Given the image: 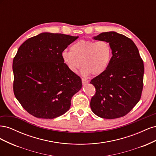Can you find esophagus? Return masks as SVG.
<instances>
[{"label":"esophagus","mask_w":156,"mask_h":156,"mask_svg":"<svg viewBox=\"0 0 156 156\" xmlns=\"http://www.w3.org/2000/svg\"><path fill=\"white\" fill-rule=\"evenodd\" d=\"M82 83H83V84H87V83H88V80H87V79H82Z\"/></svg>","instance_id":"esophagus-1"}]
</instances>
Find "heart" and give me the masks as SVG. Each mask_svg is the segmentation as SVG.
Here are the masks:
<instances>
[{
	"label": "heart",
	"mask_w": 156,
	"mask_h": 156,
	"mask_svg": "<svg viewBox=\"0 0 156 156\" xmlns=\"http://www.w3.org/2000/svg\"><path fill=\"white\" fill-rule=\"evenodd\" d=\"M112 48L106 41L81 40L70 47V51L61 54L63 62L73 73L82 66V73L100 75L107 69L112 58Z\"/></svg>",
	"instance_id": "heart-1"
}]
</instances>
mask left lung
<instances>
[{
  "label": "left lung",
  "instance_id": "left-lung-1",
  "mask_svg": "<svg viewBox=\"0 0 156 156\" xmlns=\"http://www.w3.org/2000/svg\"><path fill=\"white\" fill-rule=\"evenodd\" d=\"M93 38L108 42L112 56L107 69L90 81L96 88V94L90 101L91 109L103 119L124 116L140 99L143 88V61L134 42L124 35L107 32Z\"/></svg>",
  "mask_w": 156,
  "mask_h": 156
}]
</instances>
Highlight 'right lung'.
Returning a JSON list of instances; mask_svg holds the SVG:
<instances>
[{"label": "right lung", "instance_id": "1", "mask_svg": "<svg viewBox=\"0 0 156 156\" xmlns=\"http://www.w3.org/2000/svg\"><path fill=\"white\" fill-rule=\"evenodd\" d=\"M78 37L44 32L30 37L18 49L12 66L13 92L29 114L53 119L69 109L82 81L68 69L61 54Z\"/></svg>", "mask_w": 156, "mask_h": 156}]
</instances>
